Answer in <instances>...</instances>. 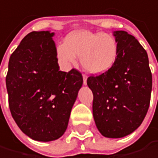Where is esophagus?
Listing matches in <instances>:
<instances>
[{"label":"esophagus","mask_w":158,"mask_h":158,"mask_svg":"<svg viewBox=\"0 0 158 158\" xmlns=\"http://www.w3.org/2000/svg\"><path fill=\"white\" fill-rule=\"evenodd\" d=\"M86 81H87V75L86 74H83V82H84V85H86Z\"/></svg>","instance_id":"obj_1"}]
</instances>
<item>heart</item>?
Returning <instances> with one entry per match:
<instances>
[{"instance_id": "heart-1", "label": "heart", "mask_w": 158, "mask_h": 158, "mask_svg": "<svg viewBox=\"0 0 158 158\" xmlns=\"http://www.w3.org/2000/svg\"><path fill=\"white\" fill-rule=\"evenodd\" d=\"M57 56L65 64H74L81 57L84 69L95 74L110 70L117 56V44L114 37L104 33L81 31L70 34L65 44L57 46Z\"/></svg>"}]
</instances>
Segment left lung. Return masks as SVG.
Listing matches in <instances>:
<instances>
[{"mask_svg": "<svg viewBox=\"0 0 158 158\" xmlns=\"http://www.w3.org/2000/svg\"><path fill=\"white\" fill-rule=\"evenodd\" d=\"M117 56L107 72L87 78L93 93V117L104 137L122 138L143 123L152 91V73L145 49L123 31L114 32Z\"/></svg>", "mask_w": 158, "mask_h": 158, "instance_id": "left-lung-1", "label": "left lung"}]
</instances>
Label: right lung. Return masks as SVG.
<instances>
[{
	"instance_id": "obj_1",
	"label": "right lung",
	"mask_w": 158,
	"mask_h": 158,
	"mask_svg": "<svg viewBox=\"0 0 158 158\" xmlns=\"http://www.w3.org/2000/svg\"><path fill=\"white\" fill-rule=\"evenodd\" d=\"M53 32L32 31L10 56L6 88L11 114L32 140L50 142L67 129L83 85L75 69L60 71Z\"/></svg>"
}]
</instances>
